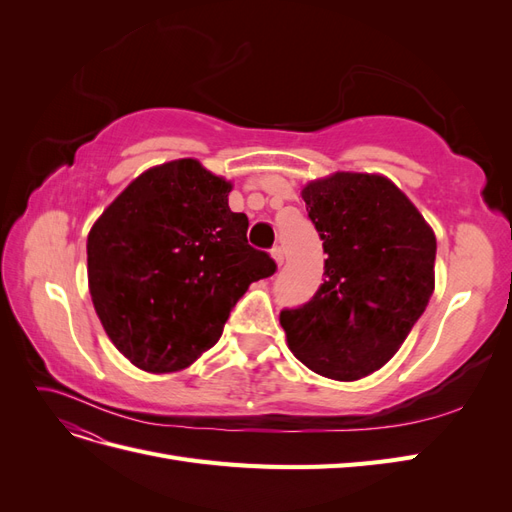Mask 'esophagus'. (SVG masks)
Here are the masks:
<instances>
[{
    "label": "esophagus",
    "mask_w": 512,
    "mask_h": 512,
    "mask_svg": "<svg viewBox=\"0 0 512 512\" xmlns=\"http://www.w3.org/2000/svg\"><path fill=\"white\" fill-rule=\"evenodd\" d=\"M271 256H273V260L277 262V267H282L284 265V250L280 245H275L273 250H271Z\"/></svg>",
    "instance_id": "obj_1"
}]
</instances>
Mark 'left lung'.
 Here are the masks:
<instances>
[{"instance_id":"left-lung-1","label":"left lung","mask_w":512,"mask_h":512,"mask_svg":"<svg viewBox=\"0 0 512 512\" xmlns=\"http://www.w3.org/2000/svg\"><path fill=\"white\" fill-rule=\"evenodd\" d=\"M322 239L324 284L280 322L297 359L352 382L404 344L431 299L436 235L410 198L382 175L335 173L301 192Z\"/></svg>"}]
</instances>
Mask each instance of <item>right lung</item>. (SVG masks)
<instances>
[{"instance_id": "add662e5", "label": "right lung", "mask_w": 512, "mask_h": 512, "mask_svg": "<svg viewBox=\"0 0 512 512\" xmlns=\"http://www.w3.org/2000/svg\"><path fill=\"white\" fill-rule=\"evenodd\" d=\"M230 190L198 160H173L136 177L91 226V301L136 367L192 365L250 284L275 273L273 258L247 243V215L230 211Z\"/></svg>"}]
</instances>
